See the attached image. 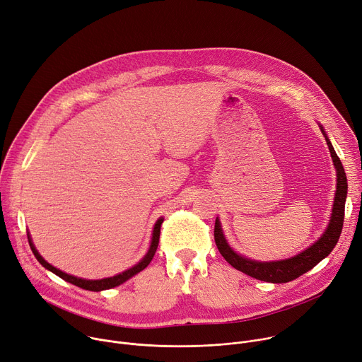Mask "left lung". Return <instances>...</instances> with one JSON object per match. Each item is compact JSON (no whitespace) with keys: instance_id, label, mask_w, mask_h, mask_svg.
Returning a JSON list of instances; mask_svg holds the SVG:
<instances>
[{"instance_id":"8db88e82","label":"left lung","mask_w":362,"mask_h":362,"mask_svg":"<svg viewBox=\"0 0 362 362\" xmlns=\"http://www.w3.org/2000/svg\"><path fill=\"white\" fill-rule=\"evenodd\" d=\"M320 132L324 134L334 165L337 170V191H335V199H334V207H332V214L329 224L324 234L319 237V240L303 250L302 253L285 259V260H276V262H257L247 259L245 256L237 255L230 245L227 243V240L223 234L221 226L218 218H216V226H214V240L218 252L221 256L237 270L243 272L255 279L263 280V282H270V284H286L291 282V280H295L296 277L302 276L303 273L309 272L313 269L320 260H324L337 246L338 238L342 231L344 226V216H345V199H346V191H348V182H346V175L344 171V167L341 164V159L338 158L331 141L328 139L322 125H319Z\"/></svg>"}]
</instances>
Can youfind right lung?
I'll return each mask as SVG.
<instances>
[{
  "mask_svg": "<svg viewBox=\"0 0 362 362\" xmlns=\"http://www.w3.org/2000/svg\"><path fill=\"white\" fill-rule=\"evenodd\" d=\"M164 218L160 217L158 218V221L155 223L153 226V233H152V240H151V246H149V250L148 253L145 255V257L135 266H132L131 269L119 273L113 277H106V279H99V280H86V279H80V277H76V276H71V274H67L59 269H56L54 266H52L50 263H47L42 256H40V253L37 252V249L34 247L33 242H31V237H30V233H27V237H28V243H30V247L35 256V259L40 262V264H42L43 267L49 269L50 272H53L54 274H57L59 277H62L63 280H66V282L71 284V285H76L78 288L82 289H86V291H92V292H100V291H106V289H112L115 286H119L122 285L124 282H127L128 279H131L132 276H135L136 273H139L141 270H144L149 263L151 260L153 259V255L156 252V247H158V243H159V233H160V224H163Z\"/></svg>",
  "mask_w": 362,
  "mask_h": 362,
  "instance_id": "right-lung-1",
  "label": "right lung"
}]
</instances>
